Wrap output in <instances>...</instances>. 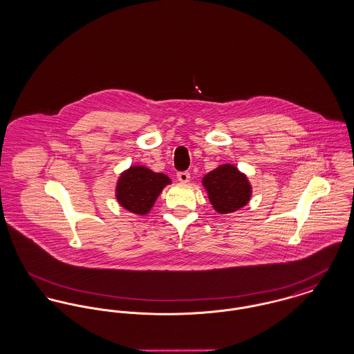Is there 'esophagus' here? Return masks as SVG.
I'll use <instances>...</instances> for the list:
<instances>
[{
	"instance_id": "34e87169",
	"label": "esophagus",
	"mask_w": 354,
	"mask_h": 354,
	"mask_svg": "<svg viewBox=\"0 0 354 354\" xmlns=\"http://www.w3.org/2000/svg\"><path fill=\"white\" fill-rule=\"evenodd\" d=\"M178 179L182 183H188L189 180V172L188 171H183V172H178Z\"/></svg>"
}]
</instances>
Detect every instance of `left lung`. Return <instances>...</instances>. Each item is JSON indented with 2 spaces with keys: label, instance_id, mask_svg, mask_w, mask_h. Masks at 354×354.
I'll return each instance as SVG.
<instances>
[{
  "label": "left lung",
  "instance_id": "8db88e82",
  "mask_svg": "<svg viewBox=\"0 0 354 354\" xmlns=\"http://www.w3.org/2000/svg\"><path fill=\"white\" fill-rule=\"evenodd\" d=\"M202 185L214 209L220 214H231L251 201L252 185L245 174L235 165H220L203 178Z\"/></svg>",
  "mask_w": 354,
  "mask_h": 354
}]
</instances>
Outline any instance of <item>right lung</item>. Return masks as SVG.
Instances as JSON below:
<instances>
[{"label":"right lung","mask_w":354,"mask_h":354,"mask_svg":"<svg viewBox=\"0 0 354 354\" xmlns=\"http://www.w3.org/2000/svg\"><path fill=\"white\" fill-rule=\"evenodd\" d=\"M167 185H171V179L166 174L153 172L145 166H131L120 174L115 198L124 209L147 215Z\"/></svg>","instance_id":"add662e5"}]
</instances>
